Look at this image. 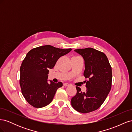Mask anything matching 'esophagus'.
<instances>
[{
  "mask_svg": "<svg viewBox=\"0 0 132 132\" xmlns=\"http://www.w3.org/2000/svg\"><path fill=\"white\" fill-rule=\"evenodd\" d=\"M63 85L64 86H68L69 85V84L68 83H64V84H63Z\"/></svg>",
  "mask_w": 132,
  "mask_h": 132,
  "instance_id": "esophagus-1",
  "label": "esophagus"
}]
</instances>
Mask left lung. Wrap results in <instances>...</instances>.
<instances>
[{
  "label": "left lung",
  "instance_id": "left-lung-1",
  "mask_svg": "<svg viewBox=\"0 0 132 132\" xmlns=\"http://www.w3.org/2000/svg\"><path fill=\"white\" fill-rule=\"evenodd\" d=\"M85 61L84 76L86 91L76 86L77 94L71 98V105L79 112L86 113L97 110L105 101L112 86V68L106 54L93 48L74 50Z\"/></svg>",
  "mask_w": 132,
  "mask_h": 132
}]
</instances>
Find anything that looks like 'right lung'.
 Segmentation results:
<instances>
[{
  "mask_svg": "<svg viewBox=\"0 0 132 132\" xmlns=\"http://www.w3.org/2000/svg\"><path fill=\"white\" fill-rule=\"evenodd\" d=\"M71 50L51 45L39 46L30 50L20 67V85L27 102L35 108L43 107L53 100L62 82H47L49 69H52L59 58Z\"/></svg>",
  "mask_w": 132,
  "mask_h": 132,
  "instance_id": "add662e5",
  "label": "right lung"
}]
</instances>
